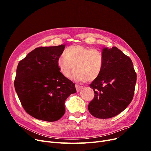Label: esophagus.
<instances>
[{
  "label": "esophagus",
  "mask_w": 151,
  "mask_h": 151,
  "mask_svg": "<svg viewBox=\"0 0 151 151\" xmlns=\"http://www.w3.org/2000/svg\"><path fill=\"white\" fill-rule=\"evenodd\" d=\"M75 87H76V89L77 92H80V91H81V90L83 89V86H82L76 85Z\"/></svg>",
  "instance_id": "1"
}]
</instances>
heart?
<instances>
[{
    "mask_svg": "<svg viewBox=\"0 0 151 151\" xmlns=\"http://www.w3.org/2000/svg\"><path fill=\"white\" fill-rule=\"evenodd\" d=\"M64 56L59 57L57 66L60 73L69 77L74 66L71 79L76 82L92 81L97 79L104 66V55L97 49L81 45H71L65 50Z\"/></svg>",
    "mask_w": 151,
    "mask_h": 151,
    "instance_id": "heart-1",
    "label": "heart"
}]
</instances>
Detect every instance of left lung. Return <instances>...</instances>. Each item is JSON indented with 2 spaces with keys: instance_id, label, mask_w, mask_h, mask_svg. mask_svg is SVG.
I'll use <instances>...</instances> for the list:
<instances>
[{
  "instance_id": "1",
  "label": "left lung",
  "mask_w": 151,
  "mask_h": 151,
  "mask_svg": "<svg viewBox=\"0 0 151 151\" xmlns=\"http://www.w3.org/2000/svg\"><path fill=\"white\" fill-rule=\"evenodd\" d=\"M104 66L99 77L90 84L94 98L89 103L90 113L99 119L114 117L132 101L137 73L132 60L117 47L102 50Z\"/></svg>"
}]
</instances>
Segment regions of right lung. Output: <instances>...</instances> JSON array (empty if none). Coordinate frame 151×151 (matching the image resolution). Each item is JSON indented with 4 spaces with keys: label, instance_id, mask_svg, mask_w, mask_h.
<instances>
[{
    "label": "right lung",
    "instance_id": "1",
    "mask_svg": "<svg viewBox=\"0 0 151 151\" xmlns=\"http://www.w3.org/2000/svg\"><path fill=\"white\" fill-rule=\"evenodd\" d=\"M65 46L37 47L18 65L15 91L24 110L37 119H60L65 112V101L76 92L75 84L63 76L57 66Z\"/></svg>",
    "mask_w": 151,
    "mask_h": 151
}]
</instances>
